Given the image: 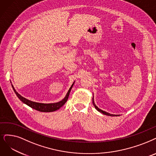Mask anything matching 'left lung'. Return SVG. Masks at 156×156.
<instances>
[{"label": "left lung", "mask_w": 156, "mask_h": 156, "mask_svg": "<svg viewBox=\"0 0 156 156\" xmlns=\"http://www.w3.org/2000/svg\"><path fill=\"white\" fill-rule=\"evenodd\" d=\"M93 105H94L95 106V109L98 111H99V112H101V113H102V114H104V115H108V116H119V115H113V114H110V113H107V112H105V111H102V110H101V109H99L97 105H95V102H94V101H93Z\"/></svg>", "instance_id": "8db88e82"}]
</instances>
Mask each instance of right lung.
Here are the masks:
<instances>
[{
    "label": "right lung",
    "mask_w": 156,
    "mask_h": 156,
    "mask_svg": "<svg viewBox=\"0 0 156 156\" xmlns=\"http://www.w3.org/2000/svg\"><path fill=\"white\" fill-rule=\"evenodd\" d=\"M74 83L72 84V85L71 86V87L70 88L69 90L68 91V93H66V95L65 96V97L62 100V101L58 102H55V103H51V104H44V103H39V102H33V101H30L29 100L23 97L22 96H21L19 93H18V92L15 90L13 86L12 85V87H13V90L15 93V94L16 95V96L18 97L20 101L23 102L24 104H27V105H29V107H30L31 108H33L37 111H39L41 112H52V111H55L58 109H59L60 108H61L63 105L66 103V102L67 101V100L68 98V97H69L70 91L72 88V86L73 85Z\"/></svg>",
    "instance_id": "add662e5"
}]
</instances>
